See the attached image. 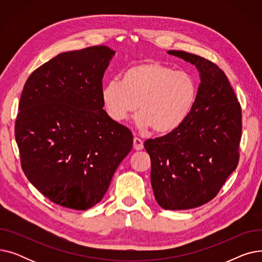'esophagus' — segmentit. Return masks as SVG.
<instances>
[{
    "instance_id": "obj_1",
    "label": "esophagus",
    "mask_w": 262,
    "mask_h": 262,
    "mask_svg": "<svg viewBox=\"0 0 262 262\" xmlns=\"http://www.w3.org/2000/svg\"><path fill=\"white\" fill-rule=\"evenodd\" d=\"M133 146H134V148L136 150H140V149L143 148V141L141 139H139V138H137V137H135V138H134V145Z\"/></svg>"
}]
</instances>
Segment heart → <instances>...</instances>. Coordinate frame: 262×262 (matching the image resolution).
<instances>
[{"label":"heart","mask_w":262,"mask_h":262,"mask_svg":"<svg viewBox=\"0 0 262 262\" xmlns=\"http://www.w3.org/2000/svg\"><path fill=\"white\" fill-rule=\"evenodd\" d=\"M196 93L195 80L189 73L150 60L126 69L121 80L108 81L102 90V101L112 120L123 122L138 108V127L164 135L186 121Z\"/></svg>","instance_id":"heart-1"}]
</instances>
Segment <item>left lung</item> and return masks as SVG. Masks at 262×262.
<instances>
[{"label": "left lung", "instance_id": "left-lung-1", "mask_svg": "<svg viewBox=\"0 0 262 262\" xmlns=\"http://www.w3.org/2000/svg\"><path fill=\"white\" fill-rule=\"evenodd\" d=\"M168 53L198 68L196 101L180 127L146 140L144 147L157 203L163 209L183 210L211 201L237 168L242 113L227 76L214 62L184 51Z\"/></svg>", "mask_w": 262, "mask_h": 262}]
</instances>
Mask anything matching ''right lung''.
Listing matches in <instances>:
<instances>
[{"label": "right lung", "mask_w": 262, "mask_h": 262, "mask_svg": "<svg viewBox=\"0 0 262 262\" xmlns=\"http://www.w3.org/2000/svg\"><path fill=\"white\" fill-rule=\"evenodd\" d=\"M115 51L95 46L57 55L27 78L15 124L21 167L53 203L98 204L133 147L132 132L103 109V76Z\"/></svg>", "instance_id": "right-lung-1"}]
</instances>
